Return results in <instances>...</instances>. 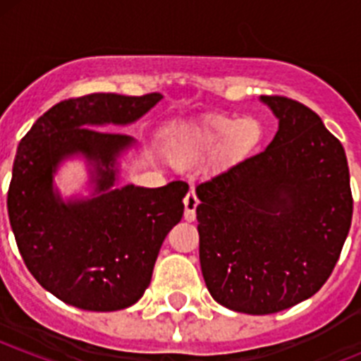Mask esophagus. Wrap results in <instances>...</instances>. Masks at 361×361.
I'll use <instances>...</instances> for the list:
<instances>
[{
  "instance_id": "1",
  "label": "esophagus",
  "mask_w": 361,
  "mask_h": 361,
  "mask_svg": "<svg viewBox=\"0 0 361 361\" xmlns=\"http://www.w3.org/2000/svg\"><path fill=\"white\" fill-rule=\"evenodd\" d=\"M197 206H199V197H197L195 191L191 190L186 195V199H184V219H186L188 222L195 220Z\"/></svg>"
}]
</instances>
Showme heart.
<instances>
[{"instance_id":"heart-1","label":"heart","mask_w":361,"mask_h":361,"mask_svg":"<svg viewBox=\"0 0 361 361\" xmlns=\"http://www.w3.org/2000/svg\"><path fill=\"white\" fill-rule=\"evenodd\" d=\"M262 139V126L255 117H212L195 124H183L171 133L168 152L177 161H193L215 152L220 157H244Z\"/></svg>"}]
</instances>
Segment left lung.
Listing matches in <instances>:
<instances>
[{"label":"left lung","mask_w":361,"mask_h":361,"mask_svg":"<svg viewBox=\"0 0 361 361\" xmlns=\"http://www.w3.org/2000/svg\"><path fill=\"white\" fill-rule=\"evenodd\" d=\"M260 101L279 119L275 139L195 188L206 288L245 314L311 298L333 273L353 219L342 142L305 104Z\"/></svg>","instance_id":"1"}]
</instances>
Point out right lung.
<instances>
[{"instance_id":"obj_1","label":"right lung","mask_w":361,"mask_h":361,"mask_svg":"<svg viewBox=\"0 0 361 361\" xmlns=\"http://www.w3.org/2000/svg\"><path fill=\"white\" fill-rule=\"evenodd\" d=\"M162 99L90 94L61 101L32 124L16 152L6 208L18 250L32 276L65 304L119 311L145 295L166 235L184 213L188 186L117 188L119 157L135 146L101 132L146 116ZM91 166L90 197L65 201L53 186L63 160Z\"/></svg>"}]
</instances>
